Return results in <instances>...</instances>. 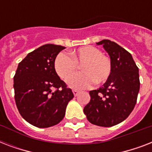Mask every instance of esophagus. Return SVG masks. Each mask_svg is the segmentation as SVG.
I'll return each instance as SVG.
<instances>
[{
	"label": "esophagus",
	"instance_id": "1",
	"mask_svg": "<svg viewBox=\"0 0 152 152\" xmlns=\"http://www.w3.org/2000/svg\"><path fill=\"white\" fill-rule=\"evenodd\" d=\"M72 92H73V95H75V96H76V95H78L79 91L76 90V89H74V90H72Z\"/></svg>",
	"mask_w": 152,
	"mask_h": 152
}]
</instances>
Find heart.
<instances>
[{"label": "heart", "instance_id": "b5f03b06", "mask_svg": "<svg viewBox=\"0 0 152 152\" xmlns=\"http://www.w3.org/2000/svg\"><path fill=\"white\" fill-rule=\"evenodd\" d=\"M81 67L83 73L72 77ZM54 68L57 75L64 80L68 79V84L75 89L89 88L94 82L100 84L106 82L112 71L110 59L102 54L99 49L92 46H83L70 53L69 56L64 53L57 55L54 61Z\"/></svg>", "mask_w": 152, "mask_h": 152}]
</instances>
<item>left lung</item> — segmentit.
Listing matches in <instances>:
<instances>
[{
	"label": "left lung",
	"mask_w": 152,
	"mask_h": 152,
	"mask_svg": "<svg viewBox=\"0 0 152 152\" xmlns=\"http://www.w3.org/2000/svg\"><path fill=\"white\" fill-rule=\"evenodd\" d=\"M108 53L112 71L102 88L90 91L91 100L83 109L88 120L102 127H111L125 120L137 103L140 90L139 69L132 55L114 42H97Z\"/></svg>",
	"instance_id": "left-lung-1"
}]
</instances>
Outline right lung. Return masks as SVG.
Returning a JSON list of instances; mask_svg holds the SVG:
<instances>
[{
    "instance_id": "add662e5",
    "label": "right lung",
    "mask_w": 152,
    "mask_h": 152,
    "mask_svg": "<svg viewBox=\"0 0 152 152\" xmlns=\"http://www.w3.org/2000/svg\"><path fill=\"white\" fill-rule=\"evenodd\" d=\"M64 49L53 44L40 46L19 63L13 77L18 110L24 120L38 128L58 124L74 97L55 71V59Z\"/></svg>"
}]
</instances>
